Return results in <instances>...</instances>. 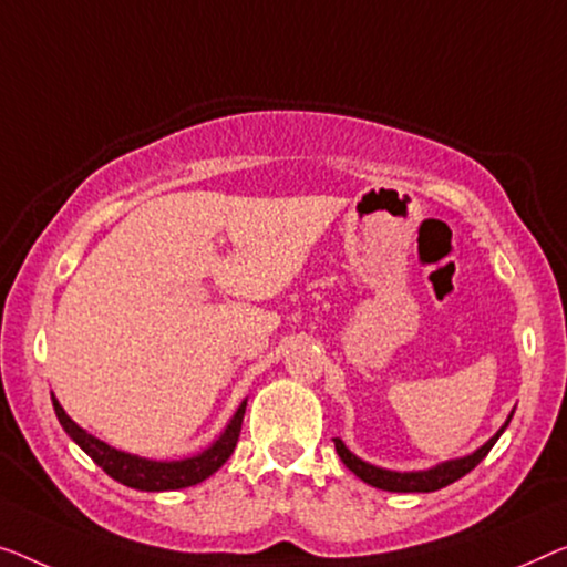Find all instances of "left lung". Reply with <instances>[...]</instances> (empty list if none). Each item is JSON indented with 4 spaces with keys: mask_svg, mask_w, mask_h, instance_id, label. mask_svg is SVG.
Listing matches in <instances>:
<instances>
[{
    "mask_svg": "<svg viewBox=\"0 0 567 567\" xmlns=\"http://www.w3.org/2000/svg\"><path fill=\"white\" fill-rule=\"evenodd\" d=\"M514 415V410L509 412V417H506L504 425L496 430L494 437H488V441L478 447V451H473L471 455H463V458H453V461H445V463H437V466L427 468V471H386V468H379V466H371V463L361 461L359 455H353L349 447L343 445L341 437H333L336 443V453L341 455V461L346 463V468L351 473H357V476L364 481V484L374 486V488H382V492H400V494H412V492H437V488H443L447 484H453V481H458L466 476L468 471H473L478 466L481 461L486 458L488 451H492L494 443L499 441V435L509 425V420Z\"/></svg>",
    "mask_w": 567,
    "mask_h": 567,
    "instance_id": "left-lung-1",
    "label": "left lung"
}]
</instances>
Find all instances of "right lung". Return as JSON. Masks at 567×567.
I'll return each instance as SVG.
<instances>
[{"label":"right lung","mask_w":567,"mask_h":567,"mask_svg":"<svg viewBox=\"0 0 567 567\" xmlns=\"http://www.w3.org/2000/svg\"><path fill=\"white\" fill-rule=\"evenodd\" d=\"M50 400H53L58 422H61L65 433L73 437V443L79 445L99 468H104V473H109L114 481H120V484L130 488H140V492H175V488L196 486L208 476H214L234 453L236 441H239L241 433L244 410H247V400H244L239 404V410L234 412V417L229 420L224 433L218 435V441L206 447L203 453L190 455V458L183 461H150L140 458V455L116 451V447L99 441V437L86 433V430L75 425V422L65 415V410L61 408V402L55 400V394H50Z\"/></svg>","instance_id":"right-lung-1"}]
</instances>
